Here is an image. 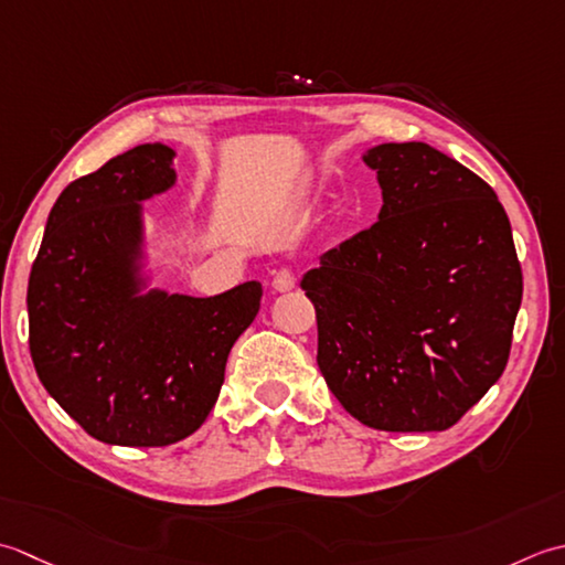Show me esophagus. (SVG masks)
<instances>
[{
	"label": "esophagus",
	"instance_id": "esophagus-1",
	"mask_svg": "<svg viewBox=\"0 0 565 565\" xmlns=\"http://www.w3.org/2000/svg\"><path fill=\"white\" fill-rule=\"evenodd\" d=\"M295 273L290 270V268H282V270H278L275 273V278H273V287L278 292H290V290H295Z\"/></svg>",
	"mask_w": 565,
	"mask_h": 565
}]
</instances>
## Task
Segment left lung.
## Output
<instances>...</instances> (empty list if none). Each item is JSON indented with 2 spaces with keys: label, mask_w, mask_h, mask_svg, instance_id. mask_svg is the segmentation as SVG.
I'll return each instance as SVG.
<instances>
[{
  "label": "left lung",
  "mask_w": 565,
  "mask_h": 565,
  "mask_svg": "<svg viewBox=\"0 0 565 565\" xmlns=\"http://www.w3.org/2000/svg\"><path fill=\"white\" fill-rule=\"evenodd\" d=\"M377 222L302 278L317 363L351 417L380 431H444L498 383L522 268L498 194L429 143H380Z\"/></svg>",
  "instance_id": "8db88e82"
}]
</instances>
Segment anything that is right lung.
I'll return each instance as SVG.
<instances>
[{"label": "right lung", "instance_id": "right-lung-1", "mask_svg": "<svg viewBox=\"0 0 565 565\" xmlns=\"http://www.w3.org/2000/svg\"><path fill=\"white\" fill-rule=\"evenodd\" d=\"M175 151L136 146L55 200L29 278V349L49 395L97 441L168 446L198 431L260 282L214 297L148 290L143 200L175 185Z\"/></svg>", "mask_w": 565, "mask_h": 565}]
</instances>
